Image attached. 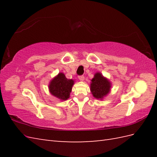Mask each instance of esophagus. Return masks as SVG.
<instances>
[{
    "instance_id": "1",
    "label": "esophagus",
    "mask_w": 157,
    "mask_h": 157,
    "mask_svg": "<svg viewBox=\"0 0 157 157\" xmlns=\"http://www.w3.org/2000/svg\"><path fill=\"white\" fill-rule=\"evenodd\" d=\"M78 78H79V80H80V81H82V82H83V81H84V75H80V76H79L78 77Z\"/></svg>"
}]
</instances>
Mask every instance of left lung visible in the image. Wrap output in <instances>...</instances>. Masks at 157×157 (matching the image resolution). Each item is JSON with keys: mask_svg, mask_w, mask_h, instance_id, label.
Returning <instances> with one entry per match:
<instances>
[{"mask_svg": "<svg viewBox=\"0 0 157 157\" xmlns=\"http://www.w3.org/2000/svg\"><path fill=\"white\" fill-rule=\"evenodd\" d=\"M90 92L96 99L102 100L111 91V82L103 76L101 72H96L91 79Z\"/></svg>", "mask_w": 157, "mask_h": 157, "instance_id": "left-lung-1", "label": "left lung"}]
</instances>
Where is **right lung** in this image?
<instances>
[{
    "label": "right lung",
    "instance_id": "add662e5",
    "mask_svg": "<svg viewBox=\"0 0 157 157\" xmlns=\"http://www.w3.org/2000/svg\"><path fill=\"white\" fill-rule=\"evenodd\" d=\"M73 84V79H67L64 73L60 72L49 82V92L60 101H67L70 97Z\"/></svg>",
    "mask_w": 157,
    "mask_h": 157
}]
</instances>
